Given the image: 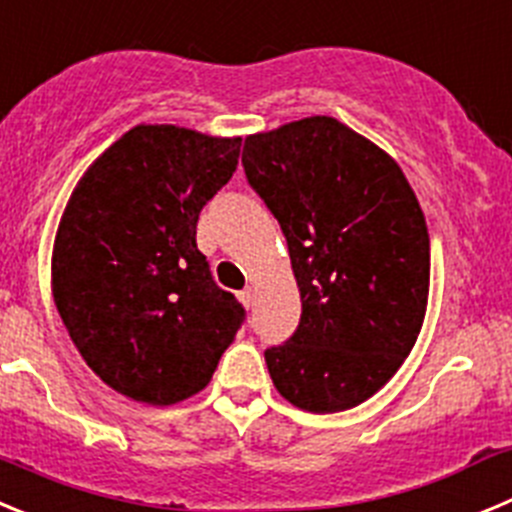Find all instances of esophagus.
Returning <instances> with one entry per match:
<instances>
[{
	"instance_id": "obj_1",
	"label": "esophagus",
	"mask_w": 512,
	"mask_h": 512,
	"mask_svg": "<svg viewBox=\"0 0 512 512\" xmlns=\"http://www.w3.org/2000/svg\"><path fill=\"white\" fill-rule=\"evenodd\" d=\"M238 299H241V304H243V307H251V304H253V289L251 287H246V289H243V292H238Z\"/></svg>"
}]
</instances>
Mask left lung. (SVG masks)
<instances>
[{"mask_svg": "<svg viewBox=\"0 0 512 512\" xmlns=\"http://www.w3.org/2000/svg\"><path fill=\"white\" fill-rule=\"evenodd\" d=\"M243 170L287 236L302 297L297 332L266 350L292 406L368 401L409 358L429 302V231L391 154L332 116L243 142Z\"/></svg>", "mask_w": 512, "mask_h": 512, "instance_id": "left-lung-1", "label": "left lung"}]
</instances>
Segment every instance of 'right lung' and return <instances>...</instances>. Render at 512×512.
Listing matches in <instances>:
<instances>
[{
	"label": "right lung",
	"instance_id": "1",
	"mask_svg": "<svg viewBox=\"0 0 512 512\" xmlns=\"http://www.w3.org/2000/svg\"><path fill=\"white\" fill-rule=\"evenodd\" d=\"M241 137L139 124L83 172L53 246V299L106 386L172 406L203 391L243 322L195 243Z\"/></svg>",
	"mask_w": 512,
	"mask_h": 512
}]
</instances>
